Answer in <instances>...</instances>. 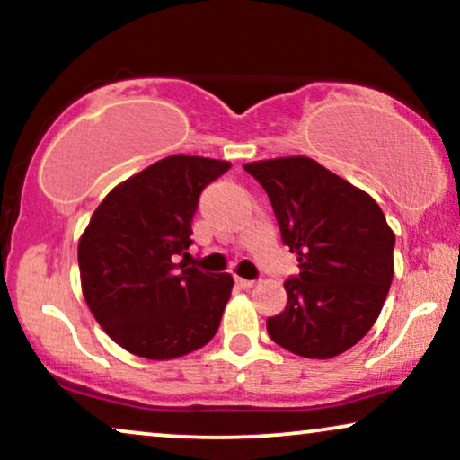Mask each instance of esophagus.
I'll return each mask as SVG.
<instances>
[{
  "label": "esophagus",
  "mask_w": 460,
  "mask_h": 460,
  "mask_svg": "<svg viewBox=\"0 0 460 460\" xmlns=\"http://www.w3.org/2000/svg\"><path fill=\"white\" fill-rule=\"evenodd\" d=\"M235 283L240 285V288H244V289L252 288V285H255V281H252V279H242V277H235Z\"/></svg>",
  "instance_id": "1"
}]
</instances>
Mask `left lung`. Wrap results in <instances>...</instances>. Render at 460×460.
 Returning <instances> with one entry per match:
<instances>
[{
	"label": "left lung",
	"mask_w": 460,
	"mask_h": 460,
	"mask_svg": "<svg viewBox=\"0 0 460 460\" xmlns=\"http://www.w3.org/2000/svg\"><path fill=\"white\" fill-rule=\"evenodd\" d=\"M270 199L300 272L268 335L307 358L346 352L372 329L394 279L395 235L369 194L309 157L246 164Z\"/></svg>",
	"instance_id": "left-lung-1"
}]
</instances>
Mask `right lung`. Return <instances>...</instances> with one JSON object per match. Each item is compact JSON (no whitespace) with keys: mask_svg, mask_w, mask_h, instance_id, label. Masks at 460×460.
Instances as JSON below:
<instances>
[{"mask_svg":"<svg viewBox=\"0 0 460 460\" xmlns=\"http://www.w3.org/2000/svg\"><path fill=\"white\" fill-rule=\"evenodd\" d=\"M229 168L223 160L171 155L116 186L94 209L77 248L84 298L131 355L175 358L218 331L234 277L176 260L190 257L200 192Z\"/></svg>","mask_w":460,"mask_h":460,"instance_id":"1","label":"right lung"}]
</instances>
